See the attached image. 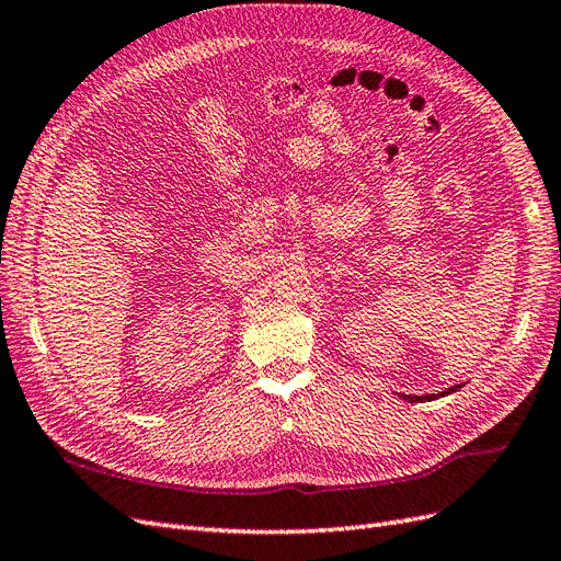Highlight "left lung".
I'll use <instances>...</instances> for the list:
<instances>
[{
	"label": "left lung",
	"mask_w": 561,
	"mask_h": 561,
	"mask_svg": "<svg viewBox=\"0 0 561 561\" xmlns=\"http://www.w3.org/2000/svg\"><path fill=\"white\" fill-rule=\"evenodd\" d=\"M459 387H461V385H457V387H451V389H449V392H457V389H459ZM449 392H442V394H449ZM442 394H439V397H442ZM427 399H435V394H433V397H430V394H425V397H409V401H427Z\"/></svg>",
	"instance_id": "1"
}]
</instances>
